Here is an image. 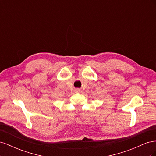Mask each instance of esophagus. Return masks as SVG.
Returning a JSON list of instances; mask_svg holds the SVG:
<instances>
[{"label":"esophagus","mask_w":156,"mask_h":156,"mask_svg":"<svg viewBox=\"0 0 156 156\" xmlns=\"http://www.w3.org/2000/svg\"><path fill=\"white\" fill-rule=\"evenodd\" d=\"M75 92L76 93H80L81 92V90H80L79 88H76L75 90Z\"/></svg>","instance_id":"34e87169"}]
</instances>
